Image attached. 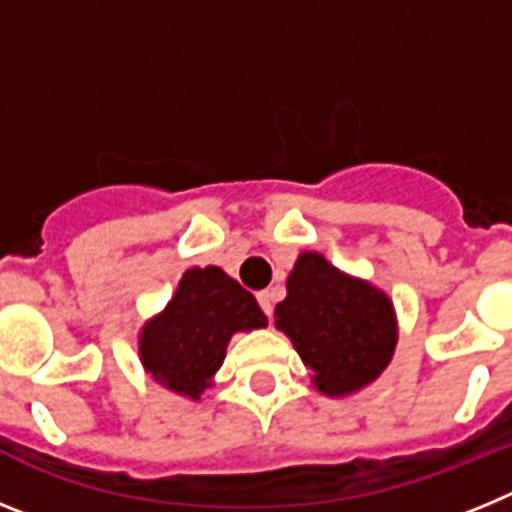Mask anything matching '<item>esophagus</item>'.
I'll return each instance as SVG.
<instances>
[{
    "label": "esophagus",
    "mask_w": 512,
    "mask_h": 512,
    "mask_svg": "<svg viewBox=\"0 0 512 512\" xmlns=\"http://www.w3.org/2000/svg\"><path fill=\"white\" fill-rule=\"evenodd\" d=\"M256 300H259V305H261V310L266 312V315H271V312H274V295H271V292H259V295H256Z\"/></svg>",
    "instance_id": "34e87169"
}]
</instances>
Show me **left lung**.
Returning <instances> with one entry per match:
<instances>
[{"mask_svg": "<svg viewBox=\"0 0 512 512\" xmlns=\"http://www.w3.org/2000/svg\"><path fill=\"white\" fill-rule=\"evenodd\" d=\"M277 328L312 369L325 395H348L374 382L390 364L397 330L392 302L361 279L330 266L320 253H302L277 305Z\"/></svg>", "mask_w": 512, "mask_h": 512, "instance_id": "obj_1", "label": "left lung"}]
</instances>
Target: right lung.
<instances>
[{
  "label": "right lung",
  "instance_id": "add662e5",
  "mask_svg": "<svg viewBox=\"0 0 512 512\" xmlns=\"http://www.w3.org/2000/svg\"><path fill=\"white\" fill-rule=\"evenodd\" d=\"M256 297L223 269L184 271L174 300L143 328L140 361L158 384L192 400L210 387L235 330L264 328Z\"/></svg>",
  "mask_w": 512,
  "mask_h": 512
}]
</instances>
